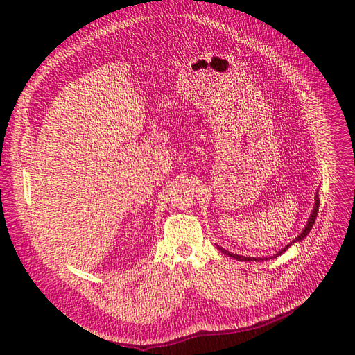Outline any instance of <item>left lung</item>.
<instances>
[{"instance_id":"8db88e82","label":"left lung","mask_w":355,"mask_h":355,"mask_svg":"<svg viewBox=\"0 0 355 355\" xmlns=\"http://www.w3.org/2000/svg\"><path fill=\"white\" fill-rule=\"evenodd\" d=\"M318 207H320V200H318V196H315V201H314V209H313V211H311V216H309V219H308V222H306V225H305V228H304V231L300 232L297 237L295 239V240H292L290 241L286 247H283V249L278 252V253H275L274 256H271V259L272 257H277V256H282L290 245H292L293 243H299V241H302L306 235L309 234V231H311V228H313V225H314V222H315V218H317V213H318ZM218 249L222 252V253H225V254H228L230 257H234V259H237V261H240V262H250V261H268V257H249V256H241V254H235V253H231V252H228V250H225L223 247H220V245H216Z\"/></svg>"}]
</instances>
